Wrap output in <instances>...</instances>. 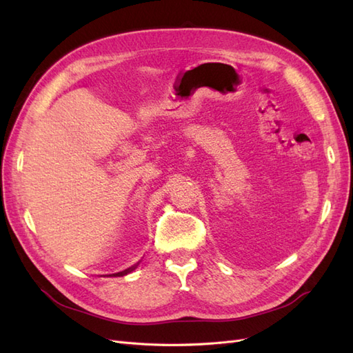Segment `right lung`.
I'll return each instance as SVG.
<instances>
[{
	"label": "right lung",
	"instance_id": "add662e5",
	"mask_svg": "<svg viewBox=\"0 0 353 353\" xmlns=\"http://www.w3.org/2000/svg\"><path fill=\"white\" fill-rule=\"evenodd\" d=\"M137 268V265L135 266H131V268H128V270H125V271H122V272H117V274H113L114 276H121V275H126V274H130L131 271H134Z\"/></svg>",
	"mask_w": 353,
	"mask_h": 353
}]
</instances>
